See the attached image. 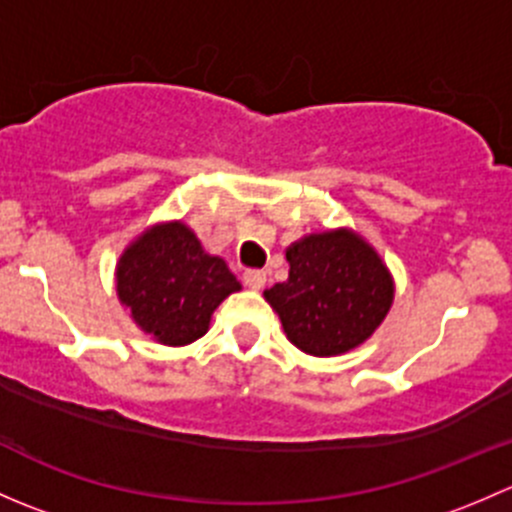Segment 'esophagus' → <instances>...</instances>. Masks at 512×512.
Listing matches in <instances>:
<instances>
[{
	"mask_svg": "<svg viewBox=\"0 0 512 512\" xmlns=\"http://www.w3.org/2000/svg\"><path fill=\"white\" fill-rule=\"evenodd\" d=\"M242 280H245V285L250 289H262L267 282V275L262 270H247Z\"/></svg>",
	"mask_w": 512,
	"mask_h": 512,
	"instance_id": "obj_1",
	"label": "esophagus"
}]
</instances>
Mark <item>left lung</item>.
Masks as SVG:
<instances>
[{
  "mask_svg": "<svg viewBox=\"0 0 512 512\" xmlns=\"http://www.w3.org/2000/svg\"><path fill=\"white\" fill-rule=\"evenodd\" d=\"M289 277L265 289L289 342L304 354L339 356L364 344L394 302L379 252L354 230L312 232L287 247Z\"/></svg>",
  "mask_w": 512,
  "mask_h": 512,
  "instance_id": "obj_1",
  "label": "left lung"
}]
</instances>
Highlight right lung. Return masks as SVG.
<instances>
[{
    "mask_svg": "<svg viewBox=\"0 0 512 512\" xmlns=\"http://www.w3.org/2000/svg\"><path fill=\"white\" fill-rule=\"evenodd\" d=\"M242 285L180 220L148 227L123 250L116 292L131 319L165 347L203 337L218 304Z\"/></svg>",
    "mask_w": 512,
    "mask_h": 512,
    "instance_id": "obj_1",
    "label": "right lung"
}]
</instances>
